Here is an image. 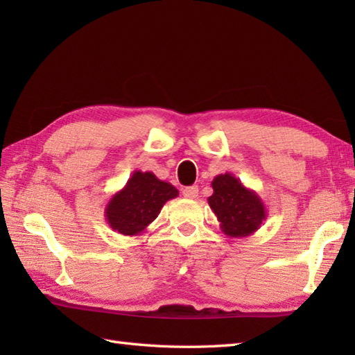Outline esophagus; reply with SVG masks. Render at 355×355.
<instances>
[{
  "mask_svg": "<svg viewBox=\"0 0 355 355\" xmlns=\"http://www.w3.org/2000/svg\"><path fill=\"white\" fill-rule=\"evenodd\" d=\"M183 197L187 200H195L198 197V186H187L183 189Z\"/></svg>",
  "mask_w": 355,
  "mask_h": 355,
  "instance_id": "34e87169",
  "label": "esophagus"
}]
</instances>
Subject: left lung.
<instances>
[{"mask_svg": "<svg viewBox=\"0 0 355 355\" xmlns=\"http://www.w3.org/2000/svg\"><path fill=\"white\" fill-rule=\"evenodd\" d=\"M214 193L207 198L221 232L230 238H245L267 220V209L261 197L248 189L233 173H220L212 182Z\"/></svg>", "mask_w": 355, "mask_h": 355, "instance_id": "1", "label": "left lung"}]
</instances>
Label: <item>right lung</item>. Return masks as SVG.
<instances>
[{"label": "right lung", "mask_w": 355, "mask_h": 355, "mask_svg": "<svg viewBox=\"0 0 355 355\" xmlns=\"http://www.w3.org/2000/svg\"><path fill=\"white\" fill-rule=\"evenodd\" d=\"M178 197L171 183L158 180L153 172L134 171L122 189L110 198L105 220L125 236H140L160 214L166 201Z\"/></svg>", "instance_id": "1"}]
</instances>
